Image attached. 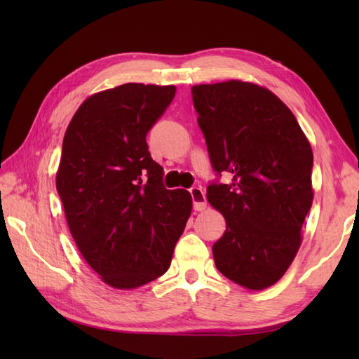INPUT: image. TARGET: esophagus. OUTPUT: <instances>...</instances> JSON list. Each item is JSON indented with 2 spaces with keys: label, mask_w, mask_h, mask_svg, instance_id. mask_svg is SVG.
Wrapping results in <instances>:
<instances>
[{
  "label": "esophagus",
  "mask_w": 359,
  "mask_h": 359,
  "mask_svg": "<svg viewBox=\"0 0 359 359\" xmlns=\"http://www.w3.org/2000/svg\"><path fill=\"white\" fill-rule=\"evenodd\" d=\"M189 194H191L193 208L196 211H203L207 208V197H205V193L201 187H193L189 189Z\"/></svg>",
  "instance_id": "34e87169"
}]
</instances>
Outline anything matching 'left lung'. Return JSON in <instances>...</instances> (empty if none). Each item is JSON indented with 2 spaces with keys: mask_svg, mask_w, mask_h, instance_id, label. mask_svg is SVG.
<instances>
[{
  "mask_svg": "<svg viewBox=\"0 0 359 359\" xmlns=\"http://www.w3.org/2000/svg\"><path fill=\"white\" fill-rule=\"evenodd\" d=\"M197 123L219 179L208 202L226 230L215 245L217 270L236 284L262 290L278 282L299 250L313 202L311 152L293 112L269 89L238 80L191 88Z\"/></svg>",
  "mask_w": 359,
  "mask_h": 359,
  "instance_id": "8db88e82",
  "label": "left lung"
}]
</instances>
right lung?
<instances>
[{
    "label": "right lung",
    "mask_w": 359,
    "mask_h": 359,
    "mask_svg": "<svg viewBox=\"0 0 359 359\" xmlns=\"http://www.w3.org/2000/svg\"><path fill=\"white\" fill-rule=\"evenodd\" d=\"M174 94L126 83L89 97L66 129L57 191L81 256L111 287L162 276L191 215V194L165 188L147 143Z\"/></svg>",
    "instance_id": "obj_1"
}]
</instances>
